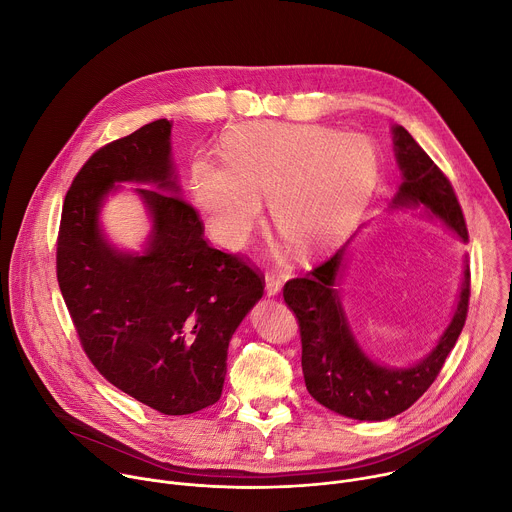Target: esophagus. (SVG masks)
Returning a JSON list of instances; mask_svg holds the SVG:
<instances>
[{"label": "esophagus", "instance_id": "1", "mask_svg": "<svg viewBox=\"0 0 512 512\" xmlns=\"http://www.w3.org/2000/svg\"><path fill=\"white\" fill-rule=\"evenodd\" d=\"M279 291H281V279L273 271H269L265 275V294L271 298V296H277Z\"/></svg>", "mask_w": 512, "mask_h": 512}]
</instances>
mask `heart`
I'll return each mask as SVG.
<instances>
[{
  "instance_id": "heart-1",
  "label": "heart",
  "mask_w": 512,
  "mask_h": 512,
  "mask_svg": "<svg viewBox=\"0 0 512 512\" xmlns=\"http://www.w3.org/2000/svg\"><path fill=\"white\" fill-rule=\"evenodd\" d=\"M377 178L379 158L364 135L312 123H249L229 133L225 160L192 162L188 190L223 247H245L269 196L275 229L298 253L316 255L346 237Z\"/></svg>"
}]
</instances>
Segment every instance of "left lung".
<instances>
[{
  "label": "left lung",
  "mask_w": 512,
  "mask_h": 512,
  "mask_svg": "<svg viewBox=\"0 0 512 512\" xmlns=\"http://www.w3.org/2000/svg\"><path fill=\"white\" fill-rule=\"evenodd\" d=\"M391 133L403 182L391 198L389 210L423 208L462 243H468L464 214L450 180L405 127L393 125ZM348 245L350 241L306 277L289 279L283 287V300L300 324L302 371L308 393L338 415L383 421L409 409L440 375L466 322L470 267L466 261L454 316L431 352L409 367H391L373 360L360 348L342 308L336 285L346 265Z\"/></svg>",
  "instance_id": "1"
}]
</instances>
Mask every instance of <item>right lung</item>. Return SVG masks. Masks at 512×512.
I'll list each match as a JSON object with an SVG mask.
<instances>
[{
    "instance_id": "right-lung-1",
    "label": "right lung",
    "mask_w": 512,
    "mask_h": 512,
    "mask_svg": "<svg viewBox=\"0 0 512 512\" xmlns=\"http://www.w3.org/2000/svg\"><path fill=\"white\" fill-rule=\"evenodd\" d=\"M172 125L158 119L95 152L66 192L56 275L95 369L164 415L221 399L229 342L263 296V279L210 247L196 210L180 198ZM135 192L153 231L141 252L108 243L98 216L119 183Z\"/></svg>"
}]
</instances>
